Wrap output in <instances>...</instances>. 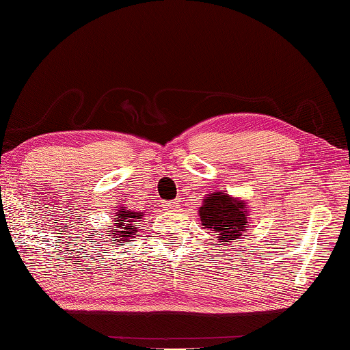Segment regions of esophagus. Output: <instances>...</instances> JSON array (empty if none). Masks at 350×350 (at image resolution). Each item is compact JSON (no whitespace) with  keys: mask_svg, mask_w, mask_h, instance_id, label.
Returning a JSON list of instances; mask_svg holds the SVG:
<instances>
[{"mask_svg":"<svg viewBox=\"0 0 350 350\" xmlns=\"http://www.w3.org/2000/svg\"><path fill=\"white\" fill-rule=\"evenodd\" d=\"M163 208L165 210H176V208H179V200H165Z\"/></svg>","mask_w":350,"mask_h":350,"instance_id":"34e87169","label":"esophagus"}]
</instances>
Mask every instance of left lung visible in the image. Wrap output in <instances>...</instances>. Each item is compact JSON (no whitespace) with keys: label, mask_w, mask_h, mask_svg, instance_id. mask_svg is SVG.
I'll use <instances>...</instances> for the list:
<instances>
[{"label":"left lung","mask_w":350,"mask_h":350,"mask_svg":"<svg viewBox=\"0 0 350 350\" xmlns=\"http://www.w3.org/2000/svg\"><path fill=\"white\" fill-rule=\"evenodd\" d=\"M244 202L230 198L227 193L217 191L204 199L199 215L205 228L219 236L221 242L238 239L247 227Z\"/></svg>","instance_id":"obj_1"}]
</instances>
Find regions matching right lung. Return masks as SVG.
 <instances>
[{
  "mask_svg": "<svg viewBox=\"0 0 350 350\" xmlns=\"http://www.w3.org/2000/svg\"><path fill=\"white\" fill-rule=\"evenodd\" d=\"M120 211V210H118ZM142 216V213H133V211H129V210H123V211H120L118 213V216H117V225L116 227L118 228V232H116V233H112V234H118V241H128L129 238H131V234H134L135 232H137V228L135 227H133V222H135L137 221V219ZM139 227V225H137ZM123 244V242H122Z\"/></svg>",
  "mask_w": 350,
  "mask_h": 350,
  "instance_id": "obj_1",
  "label": "right lung"
}]
</instances>
